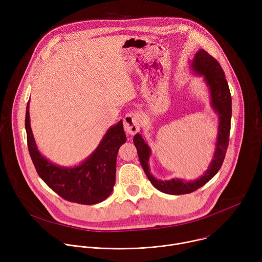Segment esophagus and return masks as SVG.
Segmentation results:
<instances>
[{
    "label": "esophagus",
    "mask_w": 262,
    "mask_h": 262,
    "mask_svg": "<svg viewBox=\"0 0 262 262\" xmlns=\"http://www.w3.org/2000/svg\"><path fill=\"white\" fill-rule=\"evenodd\" d=\"M140 115L137 113H128L125 117H124V122H123V126H124V130L128 134V135H135L139 128H140Z\"/></svg>",
    "instance_id": "obj_1"
}]
</instances>
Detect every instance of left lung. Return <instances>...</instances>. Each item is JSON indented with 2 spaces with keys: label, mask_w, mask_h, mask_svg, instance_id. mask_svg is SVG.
I'll list each match as a JSON object with an SVG mask.
<instances>
[{
  "label": "left lung",
  "mask_w": 262,
  "mask_h": 262,
  "mask_svg": "<svg viewBox=\"0 0 262 262\" xmlns=\"http://www.w3.org/2000/svg\"><path fill=\"white\" fill-rule=\"evenodd\" d=\"M190 69L196 76L203 79L209 93V102L212 111L217 116V134L215 139L214 151L207 170L197 179L185 180L183 178H172L161 180L156 178L149 168V159L151 148L145 137L138 133L134 137V143L142 168L152 185L159 191L170 195L190 194L206 182H208L220 170L229 143L230 123L232 116V100L227 80L219 62L208 55L204 50H199L190 61Z\"/></svg>",
  "instance_id": "left-lung-1"
}]
</instances>
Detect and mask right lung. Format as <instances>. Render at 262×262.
<instances>
[{
    "label": "right lung",
    "instance_id": "1",
    "mask_svg": "<svg viewBox=\"0 0 262 262\" xmlns=\"http://www.w3.org/2000/svg\"><path fill=\"white\" fill-rule=\"evenodd\" d=\"M29 105L30 100L25 123L28 148L40 178L67 201L92 205L105 200L113 192L118 150L126 141L122 120L107 128L94 151L82 163L65 167L51 162L39 151L31 128Z\"/></svg>",
    "mask_w": 262,
    "mask_h": 262
}]
</instances>
